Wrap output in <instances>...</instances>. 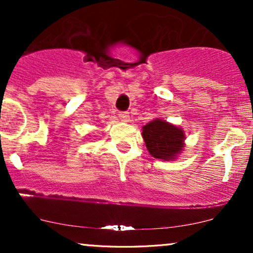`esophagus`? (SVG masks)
Instances as JSON below:
<instances>
[{
	"instance_id": "esophagus-1",
	"label": "esophagus",
	"mask_w": 253,
	"mask_h": 253,
	"mask_svg": "<svg viewBox=\"0 0 253 253\" xmlns=\"http://www.w3.org/2000/svg\"><path fill=\"white\" fill-rule=\"evenodd\" d=\"M119 117L125 123H128L129 121V113L128 112H120V114H119Z\"/></svg>"
}]
</instances>
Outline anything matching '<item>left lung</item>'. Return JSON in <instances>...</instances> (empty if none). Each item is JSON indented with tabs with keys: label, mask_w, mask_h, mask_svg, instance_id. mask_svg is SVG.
Here are the masks:
<instances>
[{
	"label": "left lung",
	"mask_w": 253,
	"mask_h": 253,
	"mask_svg": "<svg viewBox=\"0 0 253 253\" xmlns=\"http://www.w3.org/2000/svg\"><path fill=\"white\" fill-rule=\"evenodd\" d=\"M143 138L151 156L173 161L184 147V132L175 125L155 119L143 127Z\"/></svg>",
	"instance_id": "1"
}]
</instances>
